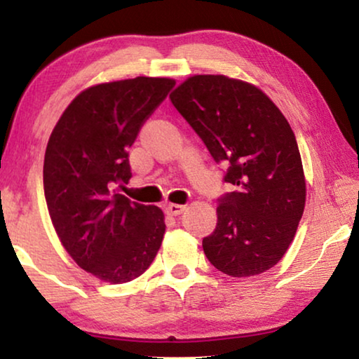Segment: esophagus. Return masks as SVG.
Here are the masks:
<instances>
[{
	"label": "esophagus",
	"instance_id": "34e87169",
	"mask_svg": "<svg viewBox=\"0 0 359 359\" xmlns=\"http://www.w3.org/2000/svg\"><path fill=\"white\" fill-rule=\"evenodd\" d=\"M186 208L181 204H168L166 205V214L168 215H180Z\"/></svg>",
	"mask_w": 359,
	"mask_h": 359
}]
</instances>
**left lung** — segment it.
Listing matches in <instances>:
<instances>
[{
  "mask_svg": "<svg viewBox=\"0 0 359 359\" xmlns=\"http://www.w3.org/2000/svg\"><path fill=\"white\" fill-rule=\"evenodd\" d=\"M170 100L215 163L229 165L224 181L237 188L219 199L205 257L233 278L268 271L287 252L306 205L291 126L259 88L224 75L189 76Z\"/></svg>",
  "mask_w": 359,
  "mask_h": 359,
  "instance_id": "8db88e82",
  "label": "left lung"
}]
</instances>
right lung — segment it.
Listing matches in <instances>:
<instances>
[{
    "label": "right lung",
    "mask_w": 359,
    "mask_h": 359,
    "mask_svg": "<svg viewBox=\"0 0 359 359\" xmlns=\"http://www.w3.org/2000/svg\"><path fill=\"white\" fill-rule=\"evenodd\" d=\"M173 86L171 78L137 76L88 88L48 139L43 193L52 224L78 266L101 281L139 278L160 250L161 209L112 191L129 183L127 150Z\"/></svg>",
    "instance_id": "right-lung-1"
}]
</instances>
